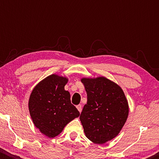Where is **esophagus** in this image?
<instances>
[{"instance_id":"34e87169","label":"esophagus","mask_w":159,"mask_h":159,"mask_svg":"<svg viewBox=\"0 0 159 159\" xmlns=\"http://www.w3.org/2000/svg\"><path fill=\"white\" fill-rule=\"evenodd\" d=\"M76 107H77V108L78 111H79L80 112L82 111V105H81V104H79V105H77V106H76Z\"/></svg>"}]
</instances>
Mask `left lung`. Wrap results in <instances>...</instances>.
Here are the masks:
<instances>
[{"mask_svg": "<svg viewBox=\"0 0 159 159\" xmlns=\"http://www.w3.org/2000/svg\"><path fill=\"white\" fill-rule=\"evenodd\" d=\"M88 102L80 119L85 136L103 144L118 135L129 115V104L120 86L105 77H83Z\"/></svg>", "mask_w": 159, "mask_h": 159, "instance_id": "obj_1", "label": "left lung"}]
</instances>
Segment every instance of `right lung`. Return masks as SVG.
<instances>
[{
	"label": "right lung",
	"instance_id": "obj_1",
	"mask_svg": "<svg viewBox=\"0 0 159 159\" xmlns=\"http://www.w3.org/2000/svg\"><path fill=\"white\" fill-rule=\"evenodd\" d=\"M68 81V77L53 74L38 82L30 94L28 107L32 122L49 138L58 136L80 116L71 103L70 93L64 90Z\"/></svg>",
	"mask_w": 159,
	"mask_h": 159
}]
</instances>
